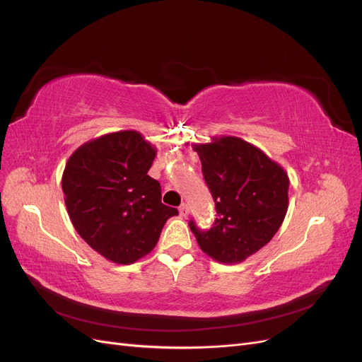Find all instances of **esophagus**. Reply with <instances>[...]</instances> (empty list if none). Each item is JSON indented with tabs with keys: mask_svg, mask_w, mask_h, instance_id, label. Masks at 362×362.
I'll use <instances>...</instances> for the list:
<instances>
[{
	"mask_svg": "<svg viewBox=\"0 0 362 362\" xmlns=\"http://www.w3.org/2000/svg\"><path fill=\"white\" fill-rule=\"evenodd\" d=\"M180 216H182V217H187L189 216V206L185 205V204H182L180 206Z\"/></svg>",
	"mask_w": 362,
	"mask_h": 362,
	"instance_id": "34e87169",
	"label": "esophagus"
}]
</instances>
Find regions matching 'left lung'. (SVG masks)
Here are the masks:
<instances>
[{
    "mask_svg": "<svg viewBox=\"0 0 362 362\" xmlns=\"http://www.w3.org/2000/svg\"><path fill=\"white\" fill-rule=\"evenodd\" d=\"M217 218L211 229H190L204 254L222 264H238L278 233L288 210L290 178L281 164L235 136L193 144Z\"/></svg>",
    "mask_w": 362,
    "mask_h": 362,
    "instance_id": "8db88e82",
    "label": "left lung"
}]
</instances>
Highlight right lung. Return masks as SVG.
Returning <instances> with one entry per match:
<instances>
[{
    "label": "right lung",
    "instance_id": "1",
    "mask_svg": "<svg viewBox=\"0 0 362 362\" xmlns=\"http://www.w3.org/2000/svg\"><path fill=\"white\" fill-rule=\"evenodd\" d=\"M156 156L144 134L125 129L86 141L64 166L62 190L75 231L116 264L148 255L178 214L161 202L160 182L148 175Z\"/></svg>",
    "mask_w": 362,
    "mask_h": 362
}]
</instances>
